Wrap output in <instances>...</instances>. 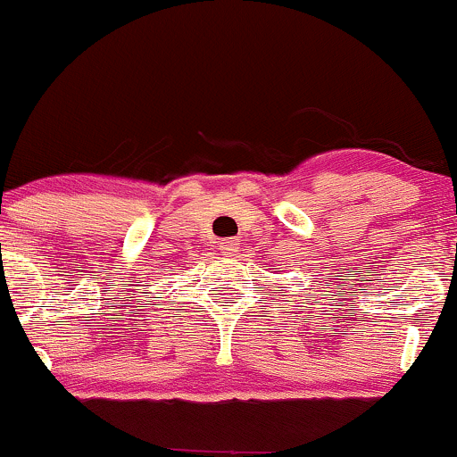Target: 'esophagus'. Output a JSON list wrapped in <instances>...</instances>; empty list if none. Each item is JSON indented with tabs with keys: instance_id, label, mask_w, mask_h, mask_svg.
Segmentation results:
<instances>
[{
	"instance_id": "esophagus-1",
	"label": "esophagus",
	"mask_w": 457,
	"mask_h": 457,
	"mask_svg": "<svg viewBox=\"0 0 457 457\" xmlns=\"http://www.w3.org/2000/svg\"><path fill=\"white\" fill-rule=\"evenodd\" d=\"M238 246H240V243L236 238H229V240H223V243H219V249H221L223 255L236 253V251H238Z\"/></svg>"
}]
</instances>
